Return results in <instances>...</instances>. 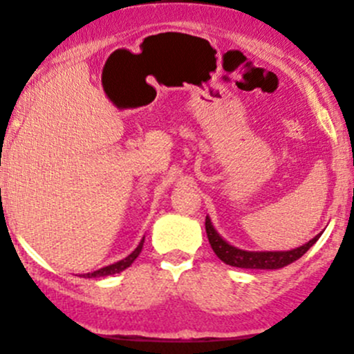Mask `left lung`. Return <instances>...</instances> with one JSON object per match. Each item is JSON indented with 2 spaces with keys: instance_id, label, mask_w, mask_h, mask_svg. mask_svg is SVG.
<instances>
[{
  "instance_id": "8db88e82",
  "label": "left lung",
  "mask_w": 354,
  "mask_h": 354,
  "mask_svg": "<svg viewBox=\"0 0 354 354\" xmlns=\"http://www.w3.org/2000/svg\"><path fill=\"white\" fill-rule=\"evenodd\" d=\"M205 228H207L208 242L212 245L213 252L216 254L221 262H225L227 266L232 267H240V269H282V267L289 266V263L296 262L297 259H301L306 252L309 250L314 243L317 242L319 235L314 236L313 240H309L304 245L292 248V250L286 252H248L242 250V248H236L230 245L228 242H225L223 239L218 235V232L215 230V227L212 225V220H205Z\"/></svg>"
}]
</instances>
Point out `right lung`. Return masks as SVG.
<instances>
[{
  "instance_id": "obj_1",
  "label": "right lung",
  "mask_w": 354,
  "mask_h": 354,
  "mask_svg": "<svg viewBox=\"0 0 354 354\" xmlns=\"http://www.w3.org/2000/svg\"><path fill=\"white\" fill-rule=\"evenodd\" d=\"M142 243H145V239L141 240V243H139L138 247H136V250L133 254L127 255L126 259L119 260V262L112 263V266H107V267H102V269L95 270V272H88V274H84V277L87 279H92V277H106V275H114V274H119V272H122L124 269H127V267L131 266V263L134 262L136 259H138V255L141 254L142 250Z\"/></svg>"
}]
</instances>
